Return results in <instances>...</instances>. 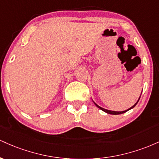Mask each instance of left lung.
I'll return each mask as SVG.
<instances>
[{
  "label": "left lung",
  "mask_w": 159,
  "mask_h": 159,
  "mask_svg": "<svg viewBox=\"0 0 159 159\" xmlns=\"http://www.w3.org/2000/svg\"><path fill=\"white\" fill-rule=\"evenodd\" d=\"M140 97H139V98H138V101H137V102L134 104V105H133V106H132L131 107H129V109H127V110H125V111H111V110H107V109H105V108H103V107H100L99 105H98L97 104H96V102H95L93 101V100L92 99V101L93 102V103L95 104V105H96V107H98V108L99 109H101L102 111H105V113H107V114H114V115H116V114H123V113H125L126 112V111H129V110H131V109H132L133 107H134V106H135V105H137V104H138V101H139V99H140Z\"/></svg>",
  "instance_id": "left-lung-1"
}]
</instances>
